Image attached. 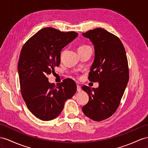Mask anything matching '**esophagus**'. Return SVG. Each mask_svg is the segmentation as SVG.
Wrapping results in <instances>:
<instances>
[{"mask_svg": "<svg viewBox=\"0 0 148 148\" xmlns=\"http://www.w3.org/2000/svg\"><path fill=\"white\" fill-rule=\"evenodd\" d=\"M81 90V89L80 86L77 84V92H80Z\"/></svg>", "mask_w": 148, "mask_h": 148, "instance_id": "obj_1", "label": "esophagus"}]
</instances>
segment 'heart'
<instances>
[{"label":"heart","mask_w":148,"mask_h":148,"mask_svg":"<svg viewBox=\"0 0 148 148\" xmlns=\"http://www.w3.org/2000/svg\"><path fill=\"white\" fill-rule=\"evenodd\" d=\"M87 47H89V46H88V45H81V46H79L78 47V49L77 50L79 51V50H81V49H85V48H87Z\"/></svg>","instance_id":"b5f03b06"}]
</instances>
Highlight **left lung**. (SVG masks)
<instances>
[{"mask_svg":"<svg viewBox=\"0 0 148 148\" xmlns=\"http://www.w3.org/2000/svg\"><path fill=\"white\" fill-rule=\"evenodd\" d=\"M82 36L94 45L95 56L89 80L98 82L99 87H82L89 96L82 110L89 118L101 121L111 117L119 107L129 81L127 59L120 39L106 30L97 28Z\"/></svg>","mask_w":148,"mask_h":148,"instance_id":"8db88e82","label":"left lung"}]
</instances>
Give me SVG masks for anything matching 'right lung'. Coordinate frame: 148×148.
Listing matches in <instances>:
<instances>
[{
    "label": "right lung",
    "mask_w": 148,
    "mask_h": 148,
    "mask_svg": "<svg viewBox=\"0 0 148 148\" xmlns=\"http://www.w3.org/2000/svg\"><path fill=\"white\" fill-rule=\"evenodd\" d=\"M78 36L75 32H63L51 27L38 31L22 47L17 69L22 96L34 115L50 121L62 112L66 101L76 92L71 79L55 86L47 75L60 62V51Z\"/></svg>",
    "instance_id": "1"
}]
</instances>
